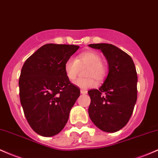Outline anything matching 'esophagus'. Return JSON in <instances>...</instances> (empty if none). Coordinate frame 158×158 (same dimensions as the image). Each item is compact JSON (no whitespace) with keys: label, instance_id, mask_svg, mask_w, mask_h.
I'll list each match as a JSON object with an SVG mask.
<instances>
[{"label":"esophagus","instance_id":"esophagus-1","mask_svg":"<svg viewBox=\"0 0 158 158\" xmlns=\"http://www.w3.org/2000/svg\"><path fill=\"white\" fill-rule=\"evenodd\" d=\"M80 92H81V94H87V91H85V90L81 89Z\"/></svg>","mask_w":158,"mask_h":158}]
</instances>
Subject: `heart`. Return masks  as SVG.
I'll list each match as a JSON object with an SVG mask.
<instances>
[{
    "instance_id": "obj_1",
    "label": "heart",
    "mask_w": 158,
    "mask_h": 158,
    "mask_svg": "<svg viewBox=\"0 0 158 158\" xmlns=\"http://www.w3.org/2000/svg\"><path fill=\"white\" fill-rule=\"evenodd\" d=\"M83 76L85 78L78 79L75 84L79 88L86 89L92 88L97 82L104 81L108 73L106 64L102 60V56L98 52L90 50L76 55L74 58H68L65 61L64 71L67 79L71 82L76 79L80 69L85 68Z\"/></svg>"
}]
</instances>
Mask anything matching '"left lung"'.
Segmentation results:
<instances>
[{
    "instance_id": "left-lung-1",
    "label": "left lung",
    "mask_w": 158,
    "mask_h": 158,
    "mask_svg": "<svg viewBox=\"0 0 158 158\" xmlns=\"http://www.w3.org/2000/svg\"><path fill=\"white\" fill-rule=\"evenodd\" d=\"M100 49L109 64V73L99 89L88 91L91 103L88 114L99 129L114 133L131 118L137 99V73L128 54L108 43L89 44Z\"/></svg>"
}]
</instances>
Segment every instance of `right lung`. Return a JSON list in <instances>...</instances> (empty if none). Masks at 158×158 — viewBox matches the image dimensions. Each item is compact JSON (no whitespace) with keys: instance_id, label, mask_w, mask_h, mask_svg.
<instances>
[{"instance_id":"obj_1","label":"right lung","mask_w":158,"mask_h":158,"mask_svg":"<svg viewBox=\"0 0 158 158\" xmlns=\"http://www.w3.org/2000/svg\"><path fill=\"white\" fill-rule=\"evenodd\" d=\"M79 48L48 43L23 64L19 80L21 104L29 125L40 136H52L62 131L80 95L64 71L65 61Z\"/></svg>"}]
</instances>
